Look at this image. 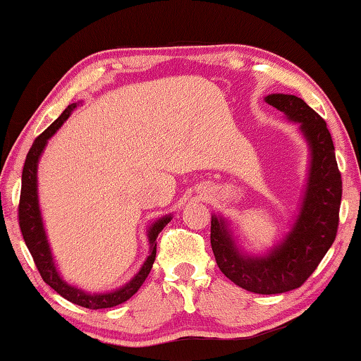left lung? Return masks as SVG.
<instances>
[{
    "label": "left lung",
    "instance_id": "obj_1",
    "mask_svg": "<svg viewBox=\"0 0 361 361\" xmlns=\"http://www.w3.org/2000/svg\"><path fill=\"white\" fill-rule=\"evenodd\" d=\"M266 102L301 124L312 152L307 191L301 213L286 239L266 258H248L237 250L223 219L212 216L210 242L226 277L258 295L299 288L312 276L333 245L339 226L342 180L325 119L295 95L272 94Z\"/></svg>",
    "mask_w": 361,
    "mask_h": 361
}]
</instances>
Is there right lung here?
Returning <instances> with one entry per match:
<instances>
[{"label": "right lung", "instance_id": "right-lung-1", "mask_svg": "<svg viewBox=\"0 0 361 361\" xmlns=\"http://www.w3.org/2000/svg\"><path fill=\"white\" fill-rule=\"evenodd\" d=\"M76 108V103H71V105L65 109V111L59 116V118L52 122L47 129L39 133L38 137L35 138V142L30 148L25 164H23V172H22V189H20V200H19V226L23 235V240H25L27 247L32 253V258L38 269L41 277L44 282L51 286V288L56 290L60 296L68 299L70 302L81 305V307L87 309H108L114 307V305H119L126 302L127 299H130L135 293L138 291L140 286L143 285L146 277L149 276L152 262L156 259V239L161 232L170 221V216H166L159 219L149 228V243H151V255L148 259L145 261L142 267L135 277H133L129 283L122 286L121 290H116L113 293H106V295H87L81 290L75 288V286L68 285L63 282L62 277L59 276L56 266H54V259L51 255V250H49V243L46 240L44 228H42L41 221V213L38 207V194H36V167H38V159L41 156L42 149L47 143V140L51 138L54 133H56L60 126L70 118L73 109Z\"/></svg>", "mask_w": 361, "mask_h": 361}]
</instances>
